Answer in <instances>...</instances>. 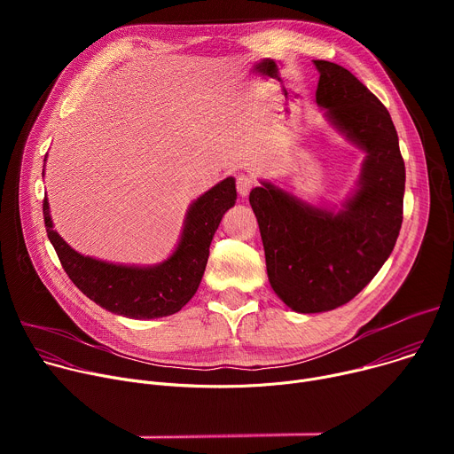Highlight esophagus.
<instances>
[{"label": "esophagus", "instance_id": "esophagus-1", "mask_svg": "<svg viewBox=\"0 0 454 454\" xmlns=\"http://www.w3.org/2000/svg\"><path fill=\"white\" fill-rule=\"evenodd\" d=\"M251 186H253V179L249 176L240 174L237 177V192H239L240 198H247V193L251 192Z\"/></svg>", "mask_w": 454, "mask_h": 454}]
</instances>
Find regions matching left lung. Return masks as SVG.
<instances>
[{"label": "left lung", "mask_w": 454, "mask_h": 454, "mask_svg": "<svg viewBox=\"0 0 454 454\" xmlns=\"http://www.w3.org/2000/svg\"><path fill=\"white\" fill-rule=\"evenodd\" d=\"M316 104L366 156L341 207H314L261 181L249 192L266 253L268 278L294 312L333 310L350 301L392 254L403 224L406 168L390 113L348 70L314 60Z\"/></svg>", "instance_id": "left-lung-1"}]
</instances>
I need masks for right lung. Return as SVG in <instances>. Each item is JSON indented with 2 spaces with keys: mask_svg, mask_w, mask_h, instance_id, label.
I'll return each mask as SVG.
<instances>
[{
  "mask_svg": "<svg viewBox=\"0 0 454 454\" xmlns=\"http://www.w3.org/2000/svg\"><path fill=\"white\" fill-rule=\"evenodd\" d=\"M235 201V177H226L205 192L188 207L172 254L154 266L113 264L81 254L53 230L48 198H44L43 214L48 239L64 271L90 300L118 316L154 319L181 310L196 294L214 233Z\"/></svg>",
  "mask_w": 454,
  "mask_h": 454,
  "instance_id": "add662e5",
  "label": "right lung"
}]
</instances>
